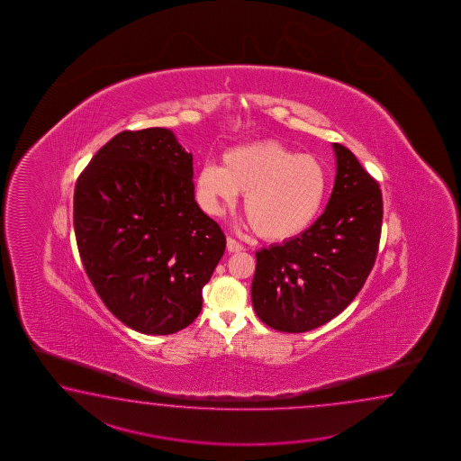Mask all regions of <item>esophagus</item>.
Listing matches in <instances>:
<instances>
[{
	"mask_svg": "<svg viewBox=\"0 0 461 461\" xmlns=\"http://www.w3.org/2000/svg\"><path fill=\"white\" fill-rule=\"evenodd\" d=\"M227 250L232 254V252H242L244 250V245L240 242H237L232 237H227Z\"/></svg>",
	"mask_w": 461,
	"mask_h": 461,
	"instance_id": "esophagus-1",
	"label": "esophagus"
}]
</instances>
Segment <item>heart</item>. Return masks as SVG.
<instances>
[{"mask_svg":"<svg viewBox=\"0 0 461 461\" xmlns=\"http://www.w3.org/2000/svg\"><path fill=\"white\" fill-rule=\"evenodd\" d=\"M222 163L199 169L201 204L219 214L239 193L245 194V217L262 239L286 240L302 234L323 206L328 171L313 155H298L270 140L234 148Z\"/></svg>","mask_w":461,"mask_h":461,"instance_id":"1","label":"heart"}]
</instances>
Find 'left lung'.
<instances>
[{
	"label": "left lung",
	"instance_id": "1",
	"mask_svg": "<svg viewBox=\"0 0 461 461\" xmlns=\"http://www.w3.org/2000/svg\"><path fill=\"white\" fill-rule=\"evenodd\" d=\"M333 147L336 181L323 214L298 237L255 252L252 304L276 331L304 333L333 320L359 294L377 257L379 183L351 149Z\"/></svg>",
	"mask_w": 461,
	"mask_h": 461
}]
</instances>
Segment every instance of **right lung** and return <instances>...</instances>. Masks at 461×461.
<instances>
[{
    "instance_id": "1",
    "label": "right lung",
    "mask_w": 461,
    "mask_h": 461,
    "mask_svg": "<svg viewBox=\"0 0 461 461\" xmlns=\"http://www.w3.org/2000/svg\"><path fill=\"white\" fill-rule=\"evenodd\" d=\"M74 230L90 282L131 330L196 320L226 235L194 201L193 155L167 128L125 130L78 175Z\"/></svg>"
}]
</instances>
